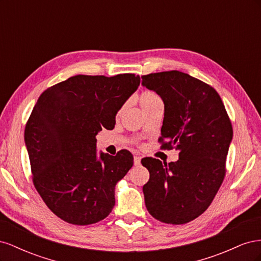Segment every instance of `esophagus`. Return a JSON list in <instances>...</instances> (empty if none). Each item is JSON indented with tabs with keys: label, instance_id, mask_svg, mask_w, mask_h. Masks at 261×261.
<instances>
[{
	"label": "esophagus",
	"instance_id": "esophagus-1",
	"mask_svg": "<svg viewBox=\"0 0 261 261\" xmlns=\"http://www.w3.org/2000/svg\"><path fill=\"white\" fill-rule=\"evenodd\" d=\"M140 160H141L140 156L135 155V156H134V164H135L136 167H138V165H140Z\"/></svg>",
	"mask_w": 261,
	"mask_h": 261
}]
</instances>
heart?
Listing matches in <instances>:
<instances>
[{
	"label": "heart",
	"instance_id": "obj_1",
	"mask_svg": "<svg viewBox=\"0 0 261 261\" xmlns=\"http://www.w3.org/2000/svg\"><path fill=\"white\" fill-rule=\"evenodd\" d=\"M138 100H139V105L141 109L144 110V112L146 114L156 108H160V107L163 108V101L161 97L154 91H150V90L143 91L139 94Z\"/></svg>",
	"mask_w": 261,
	"mask_h": 261
}]
</instances>
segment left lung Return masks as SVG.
I'll return each mask as SVG.
<instances>
[{
    "label": "left lung",
    "mask_w": 261,
    "mask_h": 261,
    "mask_svg": "<svg viewBox=\"0 0 261 261\" xmlns=\"http://www.w3.org/2000/svg\"><path fill=\"white\" fill-rule=\"evenodd\" d=\"M141 80L163 100L161 148L179 151L169 164L141 160L150 173L143 187L147 210L168 224L191 222L207 210L224 179L232 123L219 93L195 77L170 70Z\"/></svg>",
    "instance_id": "1"
}]
</instances>
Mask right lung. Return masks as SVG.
Segmentation results:
<instances>
[{
	"mask_svg": "<svg viewBox=\"0 0 261 261\" xmlns=\"http://www.w3.org/2000/svg\"><path fill=\"white\" fill-rule=\"evenodd\" d=\"M140 84L135 74L76 75L44 90L25 128L33 181L48 208L75 225L97 223L112 211L114 189L133 154H97L96 136Z\"/></svg>",
	"mask_w": 261,
	"mask_h": 261,
	"instance_id": "1",
	"label": "right lung"
}]
</instances>
